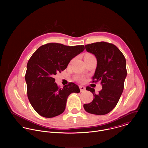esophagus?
<instances>
[{
	"instance_id": "34e87169",
	"label": "esophagus",
	"mask_w": 148,
	"mask_h": 148,
	"mask_svg": "<svg viewBox=\"0 0 148 148\" xmlns=\"http://www.w3.org/2000/svg\"><path fill=\"white\" fill-rule=\"evenodd\" d=\"M79 88L81 92H84L85 90V87L83 85H79Z\"/></svg>"
}]
</instances>
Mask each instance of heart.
Listing matches in <instances>:
<instances>
[{
	"instance_id": "heart-1",
	"label": "heart",
	"mask_w": 148,
	"mask_h": 148,
	"mask_svg": "<svg viewBox=\"0 0 148 148\" xmlns=\"http://www.w3.org/2000/svg\"><path fill=\"white\" fill-rule=\"evenodd\" d=\"M95 58V56L92 55V54H90V53H86L85 54V55L84 56V60H88V59H90L91 58ZM76 79L80 81V82H83L84 80V78L82 77V76H77L76 77Z\"/></svg>"
}]
</instances>
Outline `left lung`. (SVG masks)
I'll use <instances>...</instances> for the list:
<instances>
[{
    "instance_id": "8db88e82",
    "label": "left lung",
    "mask_w": 148,
    "mask_h": 148,
    "mask_svg": "<svg viewBox=\"0 0 148 148\" xmlns=\"http://www.w3.org/2000/svg\"><path fill=\"white\" fill-rule=\"evenodd\" d=\"M85 48L97 59L92 82L101 81L103 88L96 94L95 89L86 88L94 98L91 103L84 104V108L91 114H106L116 106L123 92L127 75L126 60L120 49L111 43L94 42L85 45Z\"/></svg>"
}]
</instances>
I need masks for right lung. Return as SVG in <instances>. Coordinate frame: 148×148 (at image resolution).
Masks as SVG:
<instances>
[{"label": "right lung", "mask_w": 148, "mask_h": 148, "mask_svg": "<svg viewBox=\"0 0 148 148\" xmlns=\"http://www.w3.org/2000/svg\"><path fill=\"white\" fill-rule=\"evenodd\" d=\"M84 49V45L51 42L42 45L32 55L27 65L25 80L28 100L39 114L47 118L60 115L65 109L69 95L80 92L78 85L72 82L60 88L53 77L65 69Z\"/></svg>", "instance_id": "obj_1"}]
</instances>
